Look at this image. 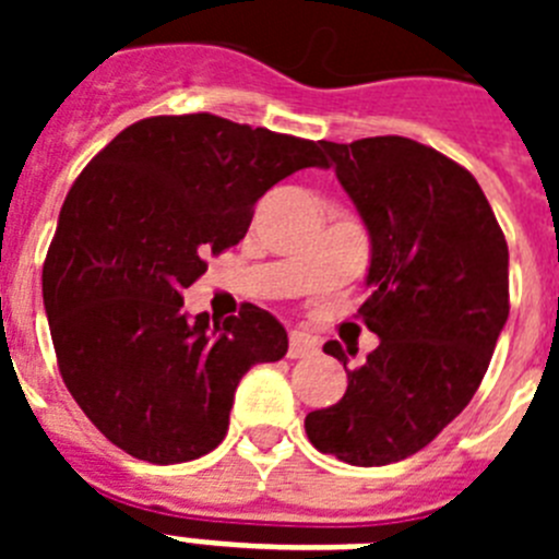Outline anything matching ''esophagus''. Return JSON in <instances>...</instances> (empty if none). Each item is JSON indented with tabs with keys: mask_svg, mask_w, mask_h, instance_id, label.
Here are the masks:
<instances>
[{
	"mask_svg": "<svg viewBox=\"0 0 559 559\" xmlns=\"http://www.w3.org/2000/svg\"><path fill=\"white\" fill-rule=\"evenodd\" d=\"M316 353V341L308 333H290L288 358H305V355Z\"/></svg>",
	"mask_w": 559,
	"mask_h": 559,
	"instance_id": "34e87169",
	"label": "esophagus"
}]
</instances>
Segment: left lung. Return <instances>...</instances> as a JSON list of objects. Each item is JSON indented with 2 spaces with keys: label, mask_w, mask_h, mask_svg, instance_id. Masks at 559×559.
Wrapping results in <instances>:
<instances>
[{
  "label": "left lung",
  "mask_w": 559,
  "mask_h": 559,
  "mask_svg": "<svg viewBox=\"0 0 559 559\" xmlns=\"http://www.w3.org/2000/svg\"><path fill=\"white\" fill-rule=\"evenodd\" d=\"M322 147L372 237L358 316L380 344L305 431L316 451L380 467L423 451L476 394L510 316V249L473 173L433 147L406 136ZM324 353L347 369L338 341Z\"/></svg>",
  "instance_id": "left-lung-1"
}]
</instances>
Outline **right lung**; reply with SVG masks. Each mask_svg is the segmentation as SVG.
Listing matches in <instances>:
<instances>
[{"mask_svg": "<svg viewBox=\"0 0 559 559\" xmlns=\"http://www.w3.org/2000/svg\"><path fill=\"white\" fill-rule=\"evenodd\" d=\"M319 142L215 114L147 117L83 167L58 215L41 290L58 369L97 431L151 464L215 451L235 389L288 353L269 310L215 322L181 310L185 288L246 237L257 199Z\"/></svg>", "mask_w": 559, "mask_h": 559, "instance_id": "obj_1", "label": "right lung"}]
</instances>
